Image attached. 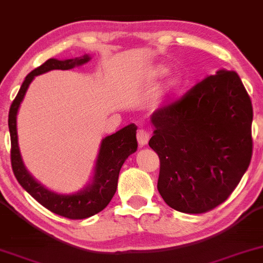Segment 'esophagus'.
I'll return each mask as SVG.
<instances>
[{
    "label": "esophagus",
    "mask_w": 263,
    "mask_h": 263,
    "mask_svg": "<svg viewBox=\"0 0 263 263\" xmlns=\"http://www.w3.org/2000/svg\"><path fill=\"white\" fill-rule=\"evenodd\" d=\"M149 138H150L149 134L146 131H144V129H139L137 132V141H138L139 146H145L148 144Z\"/></svg>",
    "instance_id": "1"
}]
</instances>
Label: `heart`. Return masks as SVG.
<instances>
[{
    "instance_id": "b5f03b06",
    "label": "heart",
    "mask_w": 263,
    "mask_h": 263,
    "mask_svg": "<svg viewBox=\"0 0 263 263\" xmlns=\"http://www.w3.org/2000/svg\"><path fill=\"white\" fill-rule=\"evenodd\" d=\"M168 72V68L163 65H155L154 67L150 68V76L154 78H161ZM181 84H183V76L180 73H173L170 76V78L164 83L163 89H162V95L164 97L172 96L173 93H176L178 90L180 89Z\"/></svg>"
}]
</instances>
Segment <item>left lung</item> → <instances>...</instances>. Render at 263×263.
<instances>
[{
    "label": "left lung",
    "instance_id": "obj_1",
    "mask_svg": "<svg viewBox=\"0 0 263 263\" xmlns=\"http://www.w3.org/2000/svg\"><path fill=\"white\" fill-rule=\"evenodd\" d=\"M253 106L236 72L219 69L152 115L157 190L171 208L201 214L226 201L249 167Z\"/></svg>",
    "mask_w": 263,
    "mask_h": 263
}]
</instances>
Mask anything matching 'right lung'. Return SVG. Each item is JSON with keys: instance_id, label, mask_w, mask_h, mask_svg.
Wrapping results in <instances>:
<instances>
[{"instance_id": "add662e5", "label": "right lung", "mask_w": 263, "mask_h": 263, "mask_svg": "<svg viewBox=\"0 0 263 263\" xmlns=\"http://www.w3.org/2000/svg\"><path fill=\"white\" fill-rule=\"evenodd\" d=\"M90 60V54H84L73 59H65V60L49 59L43 65L34 68L26 76L20 86L19 92L10 106L8 115V127L10 143H12L10 160H12L13 172L16 180L43 207L55 214L68 219L90 218L107 207L117 191L121 166L126 159L137 150L138 144L137 138H136L137 126L129 124L115 134L104 137L101 142L92 177L87 185L73 194H59L38 183L26 170L22 154H20L19 143H17L16 115L34 77L52 71V69L66 71V69L79 67Z\"/></svg>"}]
</instances>
